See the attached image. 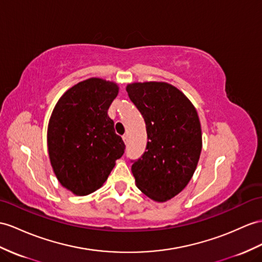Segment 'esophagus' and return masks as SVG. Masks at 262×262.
<instances>
[{"label":"esophagus","instance_id":"1","mask_svg":"<svg viewBox=\"0 0 262 262\" xmlns=\"http://www.w3.org/2000/svg\"><path fill=\"white\" fill-rule=\"evenodd\" d=\"M122 139H123L124 143H126V142H127V136H126V135H123V136H122Z\"/></svg>","mask_w":262,"mask_h":262}]
</instances>
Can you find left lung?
I'll return each mask as SVG.
<instances>
[{"label": "left lung", "mask_w": 262, "mask_h": 262, "mask_svg": "<svg viewBox=\"0 0 262 262\" xmlns=\"http://www.w3.org/2000/svg\"><path fill=\"white\" fill-rule=\"evenodd\" d=\"M126 92L148 135L145 152L131 160L137 187L153 200H169L186 188L199 161L202 137L196 110L164 82L132 83Z\"/></svg>", "instance_id": "obj_1"}]
</instances>
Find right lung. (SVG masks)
<instances>
[{
    "instance_id": "1",
    "label": "right lung",
    "mask_w": 262,
    "mask_h": 262,
    "mask_svg": "<svg viewBox=\"0 0 262 262\" xmlns=\"http://www.w3.org/2000/svg\"><path fill=\"white\" fill-rule=\"evenodd\" d=\"M119 88L91 78L75 84L57 101L48 129V149L54 173L63 187L86 195L109 177L125 144L107 116Z\"/></svg>"
}]
</instances>
